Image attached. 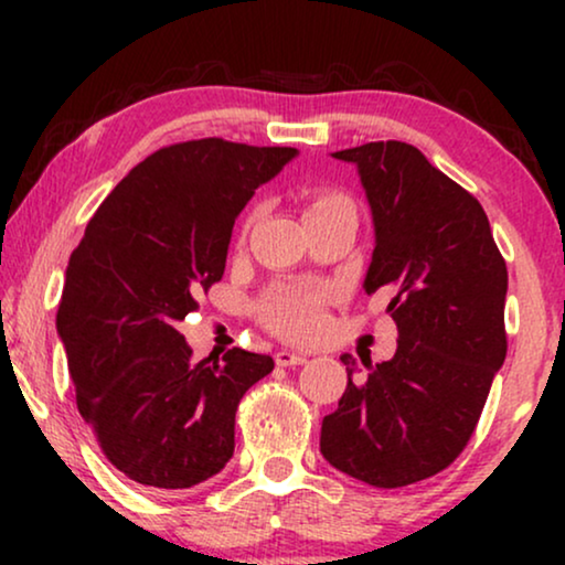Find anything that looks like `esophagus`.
<instances>
[{
  "label": "esophagus",
  "instance_id": "esophagus-1",
  "mask_svg": "<svg viewBox=\"0 0 565 565\" xmlns=\"http://www.w3.org/2000/svg\"><path fill=\"white\" fill-rule=\"evenodd\" d=\"M275 362L280 367H296V365H303L306 362V354L300 352H290V350H280L275 354Z\"/></svg>",
  "mask_w": 565,
  "mask_h": 565
}]
</instances>
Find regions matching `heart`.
<instances>
[{"label": "heart", "mask_w": 565, "mask_h": 565, "mask_svg": "<svg viewBox=\"0 0 565 565\" xmlns=\"http://www.w3.org/2000/svg\"><path fill=\"white\" fill-rule=\"evenodd\" d=\"M352 203L350 198L334 190H319L308 203V213L327 211L334 205ZM257 313L267 329L290 339H308L321 327L323 290L311 285H280L259 300Z\"/></svg>", "instance_id": "1"}]
</instances>
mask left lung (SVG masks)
I'll list each match as a JSON object with an SVG mask.
<instances>
[{
    "instance_id": "1",
    "label": "left lung",
    "mask_w": 565,
    "mask_h": 565,
    "mask_svg": "<svg viewBox=\"0 0 565 565\" xmlns=\"http://www.w3.org/2000/svg\"><path fill=\"white\" fill-rule=\"evenodd\" d=\"M358 167L375 226L362 288H391L396 354H342L347 388L323 416L321 455L342 473L398 489L462 452L504 365L507 265L478 200L416 146L373 141L331 153Z\"/></svg>"
}]
</instances>
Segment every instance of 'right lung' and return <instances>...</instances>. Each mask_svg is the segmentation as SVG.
<instances>
[{"instance_id": "obj_1", "label": "right lung", "mask_w": 565, "mask_h": 565, "mask_svg": "<svg viewBox=\"0 0 565 565\" xmlns=\"http://www.w3.org/2000/svg\"><path fill=\"white\" fill-rule=\"evenodd\" d=\"M298 149L200 138L153 151L97 207L66 267L56 329L76 406L130 481L192 489L234 455L238 401L269 354L192 360L177 329L226 269L236 215Z\"/></svg>"}]
</instances>
